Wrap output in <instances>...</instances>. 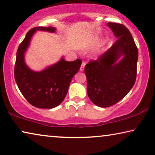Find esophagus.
Wrapping results in <instances>:
<instances>
[{"mask_svg":"<svg viewBox=\"0 0 155 155\" xmlns=\"http://www.w3.org/2000/svg\"><path fill=\"white\" fill-rule=\"evenodd\" d=\"M85 65V62H83L82 64H81V68H80V71H81V72H83V71L84 70Z\"/></svg>","mask_w":155,"mask_h":155,"instance_id":"obj_1","label":"esophagus"}]
</instances>
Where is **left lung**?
Returning a JSON list of instances; mask_svg holds the SVG:
<instances>
[{"label": "left lung", "instance_id": "1", "mask_svg": "<svg viewBox=\"0 0 155 155\" xmlns=\"http://www.w3.org/2000/svg\"><path fill=\"white\" fill-rule=\"evenodd\" d=\"M107 25L117 41L85 67L87 95L101 107L112 106L130 92L136 81L138 61V50L128 29L122 24Z\"/></svg>", "mask_w": 155, "mask_h": 155}]
</instances>
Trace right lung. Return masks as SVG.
Instances as JSON below:
<instances>
[{
	"mask_svg": "<svg viewBox=\"0 0 155 155\" xmlns=\"http://www.w3.org/2000/svg\"><path fill=\"white\" fill-rule=\"evenodd\" d=\"M36 31L54 33V27L34 28L27 33L16 52L14 78L22 94L33 106L51 109L60 105L67 94L72 78L81 65V60L67 61L63 56L57 63L38 72L27 65L25 54Z\"/></svg>",
	"mask_w": 155,
	"mask_h": 155,
	"instance_id": "obj_1",
	"label": "right lung"
}]
</instances>
